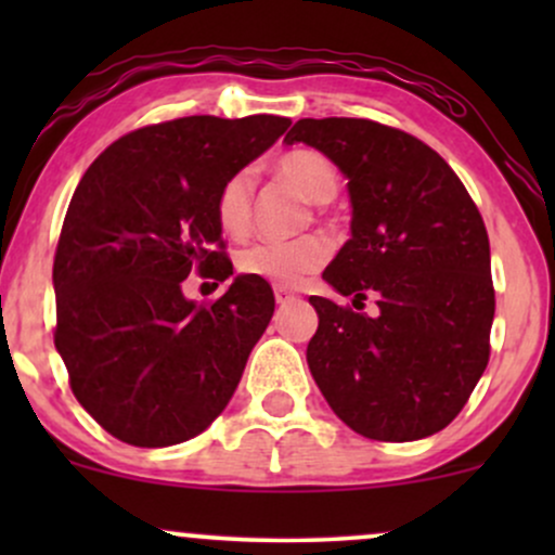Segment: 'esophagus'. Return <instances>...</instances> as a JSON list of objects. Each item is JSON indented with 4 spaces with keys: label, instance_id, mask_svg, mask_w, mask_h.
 I'll return each mask as SVG.
<instances>
[{
    "label": "esophagus",
    "instance_id": "1",
    "mask_svg": "<svg viewBox=\"0 0 555 555\" xmlns=\"http://www.w3.org/2000/svg\"><path fill=\"white\" fill-rule=\"evenodd\" d=\"M273 297H276L279 305H286V302H292L297 295L292 289H286V286H273Z\"/></svg>",
    "mask_w": 555,
    "mask_h": 555
}]
</instances>
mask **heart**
<instances>
[{
  "mask_svg": "<svg viewBox=\"0 0 555 555\" xmlns=\"http://www.w3.org/2000/svg\"><path fill=\"white\" fill-rule=\"evenodd\" d=\"M273 169L310 203H328L339 190V171L326 156L315 151H289L273 164ZM253 190H256V180L250 169L234 171L221 184L216 195V219L227 237H245L250 232ZM328 242L318 234H305V237L286 242L266 240L240 250L237 269L273 286H295L308 273L321 269L328 260Z\"/></svg>",
  "mask_w": 555,
  "mask_h": 555,
  "instance_id": "obj_1",
  "label": "heart"
}]
</instances>
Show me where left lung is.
<instances>
[{
	"label": "left lung",
	"mask_w": 555,
	"mask_h": 555,
	"mask_svg": "<svg viewBox=\"0 0 555 555\" xmlns=\"http://www.w3.org/2000/svg\"><path fill=\"white\" fill-rule=\"evenodd\" d=\"M305 143L347 177L352 237L323 279L354 308L310 297L308 367L341 423L373 441H417L467 404L490 354L495 295L482 216L423 140L371 119H299ZM371 294L379 310L360 314Z\"/></svg>",
	"instance_id": "8db88e82"
}]
</instances>
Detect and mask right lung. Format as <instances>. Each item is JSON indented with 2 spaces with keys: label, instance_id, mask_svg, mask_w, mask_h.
<instances>
[{
  "label": "right lung",
  "instance_id": "obj_1",
  "mask_svg": "<svg viewBox=\"0 0 555 555\" xmlns=\"http://www.w3.org/2000/svg\"><path fill=\"white\" fill-rule=\"evenodd\" d=\"M292 122L182 117L112 143L69 201L54 256V347L75 399L119 441L158 449L224 412L273 315L269 282L232 279L214 305L190 273L232 276L216 195Z\"/></svg>",
  "mask_w": 555,
  "mask_h": 555
}]
</instances>
